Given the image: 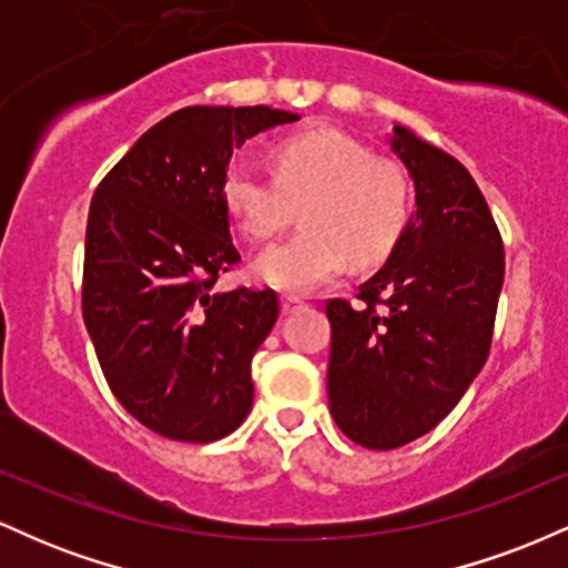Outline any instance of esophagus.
Instances as JSON below:
<instances>
[{
  "label": "esophagus",
  "mask_w": 568,
  "mask_h": 568,
  "mask_svg": "<svg viewBox=\"0 0 568 568\" xmlns=\"http://www.w3.org/2000/svg\"><path fill=\"white\" fill-rule=\"evenodd\" d=\"M280 306H283V312H285V315H291V312L302 310V306H304V298H298V296H291V293H285V296L280 298Z\"/></svg>",
  "instance_id": "1"
}]
</instances>
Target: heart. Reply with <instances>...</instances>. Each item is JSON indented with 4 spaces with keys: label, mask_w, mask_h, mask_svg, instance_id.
Returning <instances> with one entry per match:
<instances>
[{
    "label": "heart",
    "mask_w": 568,
    "mask_h": 568,
    "mask_svg": "<svg viewBox=\"0 0 568 568\" xmlns=\"http://www.w3.org/2000/svg\"><path fill=\"white\" fill-rule=\"evenodd\" d=\"M275 175L232 160L224 202L251 240H270L304 203V226L266 247L253 275L277 291L306 293L355 264H376L397 245L410 219V181L393 160L336 128L293 133L272 149Z\"/></svg>",
    "instance_id": "1"
}]
</instances>
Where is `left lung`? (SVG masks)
Returning <instances> with one entry per match:
<instances>
[{"label": "left lung", "instance_id": "obj_1", "mask_svg": "<svg viewBox=\"0 0 568 568\" xmlns=\"http://www.w3.org/2000/svg\"><path fill=\"white\" fill-rule=\"evenodd\" d=\"M389 149L414 181L416 211L357 302L325 304L331 414L374 452L422 438L467 393L505 280L499 230L467 168L403 125Z\"/></svg>", "mask_w": 568, "mask_h": 568}]
</instances>
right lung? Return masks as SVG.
I'll return each instance as SVG.
<instances>
[{"label": "right lung", "instance_id": "add662e5", "mask_svg": "<svg viewBox=\"0 0 568 568\" xmlns=\"http://www.w3.org/2000/svg\"><path fill=\"white\" fill-rule=\"evenodd\" d=\"M298 114L186 106L149 128L101 181L84 237L82 317L130 416L211 443L253 406L251 361L277 321L275 291H213L240 262L224 173L232 152Z\"/></svg>", "mask_w": 568, "mask_h": 568}]
</instances>
